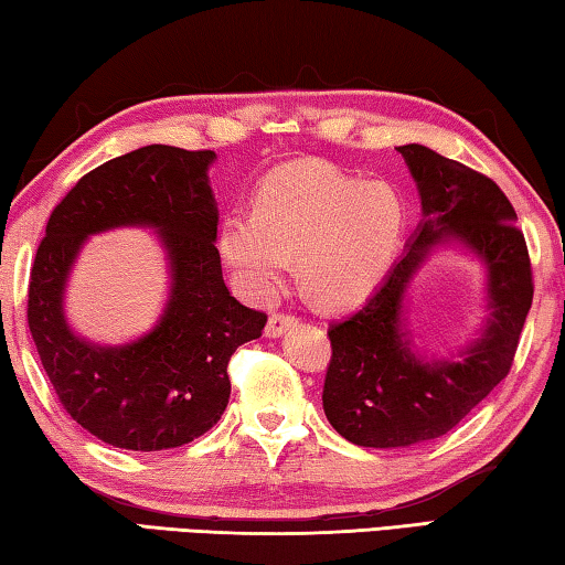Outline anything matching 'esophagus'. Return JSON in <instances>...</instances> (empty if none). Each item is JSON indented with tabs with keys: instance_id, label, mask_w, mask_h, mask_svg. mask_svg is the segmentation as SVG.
<instances>
[{
	"instance_id": "obj_1",
	"label": "esophagus",
	"mask_w": 565,
	"mask_h": 565,
	"mask_svg": "<svg viewBox=\"0 0 565 565\" xmlns=\"http://www.w3.org/2000/svg\"><path fill=\"white\" fill-rule=\"evenodd\" d=\"M294 323H296V317H291V313H271L269 321H266V337L269 339L281 337V333L286 329H291Z\"/></svg>"
}]
</instances>
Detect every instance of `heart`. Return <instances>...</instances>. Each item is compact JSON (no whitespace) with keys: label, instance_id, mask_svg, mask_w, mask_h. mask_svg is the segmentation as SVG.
I'll use <instances>...</instances> for the list:
<instances>
[{"label":"heart","instance_id":"heart-1","mask_svg":"<svg viewBox=\"0 0 565 565\" xmlns=\"http://www.w3.org/2000/svg\"><path fill=\"white\" fill-rule=\"evenodd\" d=\"M406 236V204L386 181H361L317 161L264 181L254 212L218 226V254L254 301L281 289L296 256L303 294L321 309H349L374 294Z\"/></svg>","mask_w":565,"mask_h":565}]
</instances>
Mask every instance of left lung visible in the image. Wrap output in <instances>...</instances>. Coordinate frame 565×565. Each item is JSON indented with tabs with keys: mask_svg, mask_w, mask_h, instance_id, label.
<instances>
[{
	"mask_svg": "<svg viewBox=\"0 0 565 565\" xmlns=\"http://www.w3.org/2000/svg\"><path fill=\"white\" fill-rule=\"evenodd\" d=\"M424 218L374 296L329 327L323 414L347 441L401 448L451 431L511 371L533 301L529 248L495 181L420 145L398 147ZM458 243L487 269L482 337L458 358H424L405 329L403 299L436 247Z\"/></svg>",
	"mask_w": 565,
	"mask_h": 565,
	"instance_id": "8db88e82",
	"label": "left lung"
}]
</instances>
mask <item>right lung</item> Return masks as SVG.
Returning <instances> with one entry per match:
<instances>
[{
	"label": "right lung",
	"mask_w": 565,
	"mask_h": 565,
	"mask_svg": "<svg viewBox=\"0 0 565 565\" xmlns=\"http://www.w3.org/2000/svg\"><path fill=\"white\" fill-rule=\"evenodd\" d=\"M214 151L141 147L76 181L46 222L30 279L26 321L52 386L76 424L127 451H164L206 434L228 404V359L259 339L266 313L228 294L209 186ZM154 227L168 252L170 299L156 329L121 348L74 334L65 281L94 233Z\"/></svg>",
	"instance_id": "right-lung-1"
}]
</instances>
